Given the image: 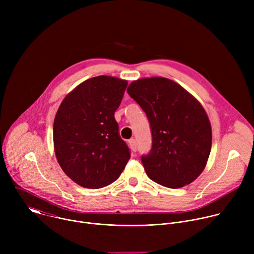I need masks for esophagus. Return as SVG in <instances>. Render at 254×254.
<instances>
[{"label": "esophagus", "mask_w": 254, "mask_h": 254, "mask_svg": "<svg viewBox=\"0 0 254 254\" xmlns=\"http://www.w3.org/2000/svg\"><path fill=\"white\" fill-rule=\"evenodd\" d=\"M127 142H128V146L130 147V149H131L133 152H135V151H136V142H135V139H134V138H130V139L127 140Z\"/></svg>", "instance_id": "1"}]
</instances>
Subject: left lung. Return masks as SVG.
I'll use <instances>...</instances> for the list:
<instances>
[{
  "instance_id": "8db88e82",
  "label": "left lung",
  "mask_w": 254,
  "mask_h": 254,
  "mask_svg": "<svg viewBox=\"0 0 254 254\" xmlns=\"http://www.w3.org/2000/svg\"><path fill=\"white\" fill-rule=\"evenodd\" d=\"M127 93L147 115L152 149L140 160L154 182L177 189L192 183L208 161L212 130L200 102L164 77L133 81Z\"/></svg>"
}]
</instances>
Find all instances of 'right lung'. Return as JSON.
I'll return each mask as SVG.
<instances>
[{
    "label": "right lung",
    "mask_w": 254,
    "mask_h": 254,
    "mask_svg": "<svg viewBox=\"0 0 254 254\" xmlns=\"http://www.w3.org/2000/svg\"><path fill=\"white\" fill-rule=\"evenodd\" d=\"M127 86V80L96 76L67 94L58 108L53 126L55 155L64 173L84 188L112 184L130 158L115 119Z\"/></svg>",
    "instance_id": "1"
}]
</instances>
